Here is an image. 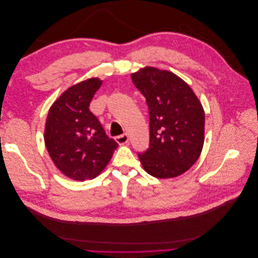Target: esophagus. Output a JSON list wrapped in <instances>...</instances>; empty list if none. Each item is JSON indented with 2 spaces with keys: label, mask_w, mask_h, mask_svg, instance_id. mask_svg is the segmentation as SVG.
I'll list each match as a JSON object with an SVG mask.
<instances>
[{
  "label": "esophagus",
  "mask_w": 258,
  "mask_h": 258,
  "mask_svg": "<svg viewBox=\"0 0 258 258\" xmlns=\"http://www.w3.org/2000/svg\"><path fill=\"white\" fill-rule=\"evenodd\" d=\"M115 141L118 143L119 145H122V144H126L128 141H129V136L127 134H123L121 136H118L115 138Z\"/></svg>",
  "instance_id": "esophagus-1"
}]
</instances>
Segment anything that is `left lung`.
<instances>
[{"label":"left lung","instance_id":"8db88e82","mask_svg":"<svg viewBox=\"0 0 258 258\" xmlns=\"http://www.w3.org/2000/svg\"><path fill=\"white\" fill-rule=\"evenodd\" d=\"M150 112V147L139 154L144 170L157 178L186 172L205 142V111L192 89L166 70L146 67L131 74Z\"/></svg>","mask_w":258,"mask_h":258}]
</instances>
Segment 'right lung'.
<instances>
[{
	"label": "right lung",
	"instance_id": "1",
	"mask_svg": "<svg viewBox=\"0 0 258 258\" xmlns=\"http://www.w3.org/2000/svg\"><path fill=\"white\" fill-rule=\"evenodd\" d=\"M102 81L92 77L68 88L50 106L44 141L51 160L75 181L97 177L118 146L108 138L89 104Z\"/></svg>",
	"mask_w": 258,
	"mask_h": 258
}]
</instances>
